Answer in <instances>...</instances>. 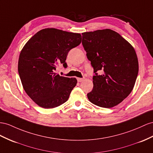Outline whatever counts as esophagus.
<instances>
[{
	"mask_svg": "<svg viewBox=\"0 0 153 153\" xmlns=\"http://www.w3.org/2000/svg\"><path fill=\"white\" fill-rule=\"evenodd\" d=\"M77 81L79 82V83H81V82L83 81L84 80V78H77Z\"/></svg>",
	"mask_w": 153,
	"mask_h": 153,
	"instance_id": "esophagus-1",
	"label": "esophagus"
}]
</instances>
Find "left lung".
I'll use <instances>...</instances> for the list:
<instances>
[{
  "instance_id": "obj_1",
  "label": "left lung",
  "mask_w": 153,
  "mask_h": 153,
  "mask_svg": "<svg viewBox=\"0 0 153 153\" xmlns=\"http://www.w3.org/2000/svg\"><path fill=\"white\" fill-rule=\"evenodd\" d=\"M82 37V45L95 73L88 99L100 107H114L130 94L134 86L138 74L135 50L110 29L85 32ZM99 70H102L100 75L97 73Z\"/></svg>"
}]
</instances>
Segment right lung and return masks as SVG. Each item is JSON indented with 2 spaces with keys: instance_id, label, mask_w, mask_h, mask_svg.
Wrapping results in <instances>:
<instances>
[{
  "instance_id": "1",
  "label": "right lung",
  "mask_w": 153,
  "mask_h": 153,
  "mask_svg": "<svg viewBox=\"0 0 153 153\" xmlns=\"http://www.w3.org/2000/svg\"><path fill=\"white\" fill-rule=\"evenodd\" d=\"M80 33L56 28L39 31L26 42L19 56L18 72L25 92L45 108L59 106L68 100L77 79L55 71L65 62L69 51L80 45Z\"/></svg>"
}]
</instances>
